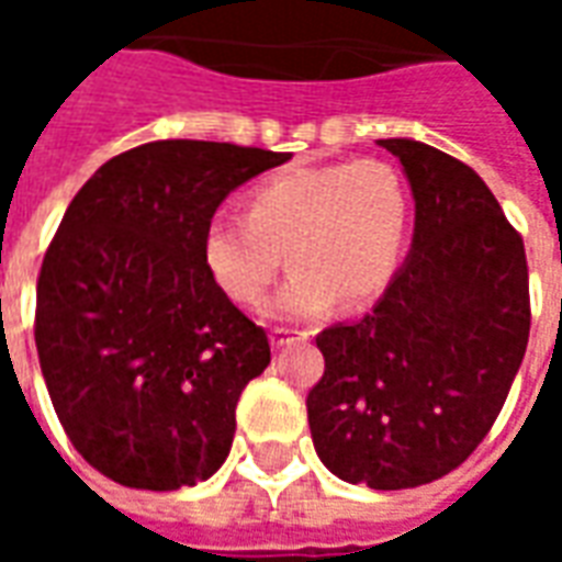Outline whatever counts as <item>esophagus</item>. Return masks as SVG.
I'll return each instance as SVG.
<instances>
[{"label": "esophagus", "mask_w": 562, "mask_h": 562, "mask_svg": "<svg viewBox=\"0 0 562 562\" xmlns=\"http://www.w3.org/2000/svg\"><path fill=\"white\" fill-rule=\"evenodd\" d=\"M310 337V330H297V328H273V346L280 349V346H289L294 340H306Z\"/></svg>", "instance_id": "1"}]
</instances>
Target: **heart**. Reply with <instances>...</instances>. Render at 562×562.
I'll return each instance as SVG.
<instances>
[{
  "instance_id": "b5f03b06",
  "label": "heart",
  "mask_w": 562,
  "mask_h": 562,
  "mask_svg": "<svg viewBox=\"0 0 562 562\" xmlns=\"http://www.w3.org/2000/svg\"><path fill=\"white\" fill-rule=\"evenodd\" d=\"M409 198L401 173L382 159H355L277 173L249 192L246 213L220 210L204 222L201 258L234 304L256 306L292 265L273 318H313L342 301H376L401 265Z\"/></svg>"
}]
</instances>
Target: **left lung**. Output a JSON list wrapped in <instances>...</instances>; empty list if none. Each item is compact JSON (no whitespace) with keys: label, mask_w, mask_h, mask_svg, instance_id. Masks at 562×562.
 I'll return each mask as SVG.
<instances>
[{"label":"left lung","mask_w":562,"mask_h":562,"mask_svg":"<svg viewBox=\"0 0 562 562\" xmlns=\"http://www.w3.org/2000/svg\"><path fill=\"white\" fill-rule=\"evenodd\" d=\"M379 144L413 186V249L361 322L316 337L325 373L306 418L337 479L401 491L458 470L494 427L530 340V270L470 165L422 140Z\"/></svg>","instance_id":"obj_1"}]
</instances>
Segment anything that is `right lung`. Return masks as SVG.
<instances>
[{"mask_svg": "<svg viewBox=\"0 0 562 562\" xmlns=\"http://www.w3.org/2000/svg\"><path fill=\"white\" fill-rule=\"evenodd\" d=\"M289 159L149 140L71 198L38 273L35 346L63 430L108 479L177 491L228 458L270 342L210 280L201 232L232 189Z\"/></svg>", "mask_w": 562, "mask_h": 562, "instance_id": "right-lung-1", "label": "right lung"}]
</instances>
